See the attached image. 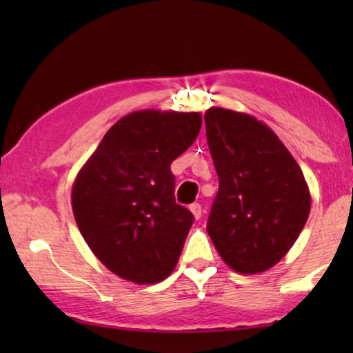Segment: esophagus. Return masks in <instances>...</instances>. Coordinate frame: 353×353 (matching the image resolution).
<instances>
[{
	"mask_svg": "<svg viewBox=\"0 0 353 353\" xmlns=\"http://www.w3.org/2000/svg\"><path fill=\"white\" fill-rule=\"evenodd\" d=\"M190 210L192 212V215H194V219L199 220L201 215H202V205L199 204V202H194V204L190 205Z\"/></svg>",
	"mask_w": 353,
	"mask_h": 353,
	"instance_id": "obj_1",
	"label": "esophagus"
}]
</instances>
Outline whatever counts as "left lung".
<instances>
[{
	"instance_id": "left-lung-1",
	"label": "left lung",
	"mask_w": 353,
	"mask_h": 353,
	"mask_svg": "<svg viewBox=\"0 0 353 353\" xmlns=\"http://www.w3.org/2000/svg\"><path fill=\"white\" fill-rule=\"evenodd\" d=\"M204 122L219 175L207 233L228 267L245 274L265 272L286 255L308 219L305 178L257 119L212 108Z\"/></svg>"
}]
</instances>
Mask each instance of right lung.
I'll use <instances>...</instances> for the list:
<instances>
[{"label": "right lung", "instance_id": "obj_1", "mask_svg": "<svg viewBox=\"0 0 353 353\" xmlns=\"http://www.w3.org/2000/svg\"><path fill=\"white\" fill-rule=\"evenodd\" d=\"M201 125L197 112L125 115L77 176L72 209L80 233L120 278L152 284L176 267L194 215L176 204L170 163Z\"/></svg>", "mask_w": 353, "mask_h": 353}]
</instances>
